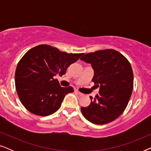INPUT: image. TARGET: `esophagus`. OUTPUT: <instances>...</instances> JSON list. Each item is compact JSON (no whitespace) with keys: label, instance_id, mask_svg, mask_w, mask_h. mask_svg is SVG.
Masks as SVG:
<instances>
[{"label":"esophagus","instance_id":"esophagus-1","mask_svg":"<svg viewBox=\"0 0 151 151\" xmlns=\"http://www.w3.org/2000/svg\"><path fill=\"white\" fill-rule=\"evenodd\" d=\"M75 92H76V93H77L78 95H79L80 96H83V95H84L83 93H80V91H78V90H76Z\"/></svg>","mask_w":151,"mask_h":151}]
</instances>
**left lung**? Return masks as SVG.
Wrapping results in <instances>:
<instances>
[{
    "mask_svg": "<svg viewBox=\"0 0 151 151\" xmlns=\"http://www.w3.org/2000/svg\"><path fill=\"white\" fill-rule=\"evenodd\" d=\"M80 60L91 64L92 81L99 93L91 98L87 107H81L84 117L95 124H106L116 119L127 108L133 88V73L127 58L111 49L86 53Z\"/></svg>",
    "mask_w": 151,
    "mask_h": 151,
    "instance_id": "8db88e82",
    "label": "left lung"
}]
</instances>
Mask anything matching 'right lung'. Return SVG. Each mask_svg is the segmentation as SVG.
<instances>
[{"instance_id": "add662e5", "label": "right lung", "mask_w": 151, "mask_h": 151, "mask_svg": "<svg viewBox=\"0 0 151 151\" xmlns=\"http://www.w3.org/2000/svg\"><path fill=\"white\" fill-rule=\"evenodd\" d=\"M84 53H68L48 45L29 49L18 62L15 85L22 105L33 114L47 116L61 106L73 87H61L54 76L65 74L67 68Z\"/></svg>"}]
</instances>
